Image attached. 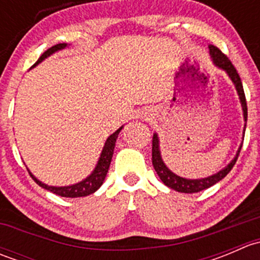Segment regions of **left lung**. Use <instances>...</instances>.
Masks as SVG:
<instances>
[{"label": "left lung", "mask_w": 260, "mask_h": 260, "mask_svg": "<svg viewBox=\"0 0 260 260\" xmlns=\"http://www.w3.org/2000/svg\"><path fill=\"white\" fill-rule=\"evenodd\" d=\"M209 50H210V55L214 64L216 65L217 68H220V69L225 70L226 74L229 75L230 79H232L233 83H234L235 88H237V91H238V95H239L240 103H242L244 120L246 122V118H248V108H246L245 94H244L243 84H242V80H240L239 74H238L237 69H235L234 65L232 64V61L228 59L226 55L222 54L221 50L217 49L216 46L210 45L209 46ZM245 127H246V123L244 124V131H245ZM240 149H242V145H240L239 149H238L237 156L234 157V159H233L226 167L220 170L217 174L211 175V176L205 177V179H198V180L183 179V177L177 176L176 174L170 171V170L167 169L166 165H165V162L162 161L161 152H159V141H158V137H157V135L154 133L153 140H152V165H153L158 177L161 179L162 182L167 186V187L172 188V190L175 191H179V192L193 193V192H199V191L205 190V188L211 187L212 185H215V183L219 182L220 180L224 179V177L232 171L233 167H234L235 162H237L238 157H239Z\"/></svg>", "instance_id": "8db88e82"}]
</instances>
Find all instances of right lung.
<instances>
[{
  "label": "right lung",
  "mask_w": 260,
  "mask_h": 260,
  "mask_svg": "<svg viewBox=\"0 0 260 260\" xmlns=\"http://www.w3.org/2000/svg\"><path fill=\"white\" fill-rule=\"evenodd\" d=\"M67 46L68 44H56V45L51 46V48L46 50V51L39 57L38 61H36L31 68H35L36 65L40 64L44 59H46V57L50 56L51 54H54V52L59 51V50L65 49ZM122 128L123 127L118 128L113 135H111L108 138H107L106 145L103 147V151H102L101 157H99V161L98 164H96L95 169H94V171L91 172L86 179L80 181V182L74 183V185H70V186H61V187H56V186H48L45 185V183L41 182V181H39L32 174H31L30 170H27L28 174H30V176L32 177V180L35 181L39 186H41V187L45 188V190L50 191V192L55 193V195L62 196V198H81V196L90 195V193L95 192V191L101 187L104 179H106L107 172H108L109 166H111L112 157H113L115 141H117L118 135H119V132L122 131Z\"/></svg>",
  "instance_id": "obj_1"
}]
</instances>
